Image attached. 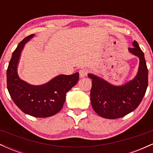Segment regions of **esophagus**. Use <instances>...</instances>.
<instances>
[{"label": "esophagus", "instance_id": "1", "mask_svg": "<svg viewBox=\"0 0 153 153\" xmlns=\"http://www.w3.org/2000/svg\"><path fill=\"white\" fill-rule=\"evenodd\" d=\"M87 73L88 71L86 69H81L79 71V75H80V78H84L87 75Z\"/></svg>", "mask_w": 153, "mask_h": 153}]
</instances>
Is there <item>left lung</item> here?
<instances>
[{
  "mask_svg": "<svg viewBox=\"0 0 153 153\" xmlns=\"http://www.w3.org/2000/svg\"><path fill=\"white\" fill-rule=\"evenodd\" d=\"M131 54L140 59L138 71L132 80L121 85H115L97 75L88 73L92 79L91 103L100 117L106 119H118L135 110L143 100L148 85V70L143 52L138 43L134 41Z\"/></svg>",
  "mask_w": 153,
  "mask_h": 153,
  "instance_id": "left-lung-1",
  "label": "left lung"
}]
</instances>
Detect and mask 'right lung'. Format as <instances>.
<instances>
[{"label":"right lung","mask_w":153,"mask_h":153,"mask_svg":"<svg viewBox=\"0 0 153 153\" xmlns=\"http://www.w3.org/2000/svg\"><path fill=\"white\" fill-rule=\"evenodd\" d=\"M34 34L19 44L7 69V88L15 104L24 113L34 117H52L62 109L66 94L78 81L79 73L58 75L42 85H31L19 78L17 67L23 49Z\"/></svg>","instance_id":"add662e5"}]
</instances>
